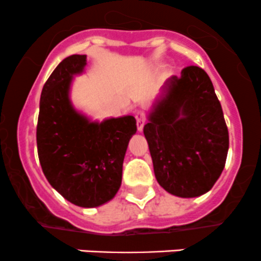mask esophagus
Wrapping results in <instances>:
<instances>
[{
	"label": "esophagus",
	"mask_w": 261,
	"mask_h": 261,
	"mask_svg": "<svg viewBox=\"0 0 261 261\" xmlns=\"http://www.w3.org/2000/svg\"><path fill=\"white\" fill-rule=\"evenodd\" d=\"M135 118H136V126H138V130L139 131H143L144 125H145V122H146V116H145V114H144L143 111L136 112Z\"/></svg>",
	"instance_id": "obj_1"
}]
</instances>
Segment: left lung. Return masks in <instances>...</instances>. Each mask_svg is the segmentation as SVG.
Wrapping results in <instances>:
<instances>
[{
	"instance_id": "8db88e82",
	"label": "left lung",
	"mask_w": 261,
	"mask_h": 261,
	"mask_svg": "<svg viewBox=\"0 0 261 261\" xmlns=\"http://www.w3.org/2000/svg\"><path fill=\"white\" fill-rule=\"evenodd\" d=\"M144 135L158 183L181 198L202 196L225 168L228 130L208 74L191 65L168 78Z\"/></svg>"
}]
</instances>
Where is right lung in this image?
<instances>
[{
	"instance_id": "obj_1",
	"label": "right lung",
	"mask_w": 261,
	"mask_h": 261,
	"mask_svg": "<svg viewBox=\"0 0 261 261\" xmlns=\"http://www.w3.org/2000/svg\"><path fill=\"white\" fill-rule=\"evenodd\" d=\"M86 64V55H70L45 82L36 144L50 186L70 203L92 208L111 201L120 189L123 158L136 133V120L122 116L91 121L73 107L70 84Z\"/></svg>"
}]
</instances>
